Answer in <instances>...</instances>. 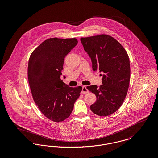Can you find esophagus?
<instances>
[{
  "mask_svg": "<svg viewBox=\"0 0 158 158\" xmlns=\"http://www.w3.org/2000/svg\"><path fill=\"white\" fill-rule=\"evenodd\" d=\"M88 92H89V91L88 90L86 86H83L82 91H81V93H82V94H86V93H88Z\"/></svg>",
  "mask_w": 158,
  "mask_h": 158,
  "instance_id": "1",
  "label": "esophagus"
}]
</instances>
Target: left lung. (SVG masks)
<instances>
[{"mask_svg": "<svg viewBox=\"0 0 158 158\" xmlns=\"http://www.w3.org/2000/svg\"><path fill=\"white\" fill-rule=\"evenodd\" d=\"M85 50L90 56L92 70L102 72V85L87 86L94 93L96 102L90 110L96 115L108 116L117 111L122 105L128 90L130 64L124 47L112 36L102 34L81 38Z\"/></svg>", "mask_w": 158, "mask_h": 158, "instance_id": "obj_1", "label": "left lung"}]
</instances>
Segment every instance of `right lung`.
Instances as JSON below:
<instances>
[{
    "label": "right lung",
    "mask_w": 158,
    "mask_h": 158,
    "mask_svg": "<svg viewBox=\"0 0 158 158\" xmlns=\"http://www.w3.org/2000/svg\"><path fill=\"white\" fill-rule=\"evenodd\" d=\"M77 38H49L31 53L28 79L33 100L40 111L55 122L68 118L81 86L69 87L60 76L66 56L77 44Z\"/></svg>",
    "instance_id": "obj_1"
}]
</instances>
